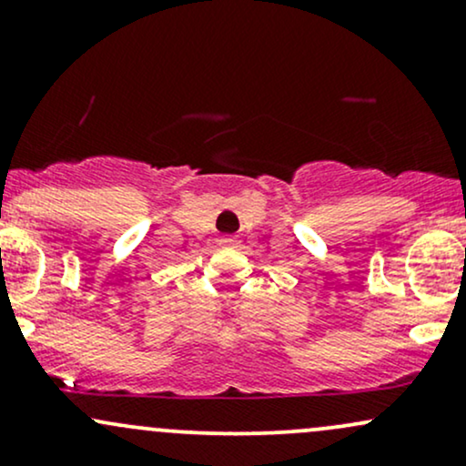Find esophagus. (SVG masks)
<instances>
[{
	"label": "esophagus",
	"instance_id": "obj_1",
	"mask_svg": "<svg viewBox=\"0 0 466 466\" xmlns=\"http://www.w3.org/2000/svg\"><path fill=\"white\" fill-rule=\"evenodd\" d=\"M221 245H223V248H232V245H237V238H234V237H223L221 238Z\"/></svg>",
	"mask_w": 466,
	"mask_h": 466
}]
</instances>
